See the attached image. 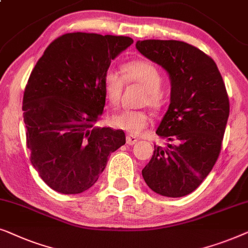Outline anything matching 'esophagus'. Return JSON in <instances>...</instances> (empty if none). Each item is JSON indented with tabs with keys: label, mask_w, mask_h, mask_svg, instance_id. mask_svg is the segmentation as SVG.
<instances>
[{
	"label": "esophagus",
	"mask_w": 248,
	"mask_h": 248,
	"mask_svg": "<svg viewBox=\"0 0 248 248\" xmlns=\"http://www.w3.org/2000/svg\"><path fill=\"white\" fill-rule=\"evenodd\" d=\"M137 141H138V139H137V137H134V135H126V143L127 144H130V145H132V144H134V143H137Z\"/></svg>",
	"instance_id": "34e87169"
}]
</instances>
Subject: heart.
<instances>
[{"mask_svg": "<svg viewBox=\"0 0 248 248\" xmlns=\"http://www.w3.org/2000/svg\"><path fill=\"white\" fill-rule=\"evenodd\" d=\"M125 84H138L143 88L140 103L151 108L160 107L162 103V76L160 70L149 61L137 60L126 62L122 66V76L113 69H107L103 76L105 98L110 107L120 104ZM150 116L147 111L125 109L110 117V124L131 134H140L148 127Z\"/></svg>", "mask_w": 248, "mask_h": 248, "instance_id": "obj_1", "label": "heart"}]
</instances>
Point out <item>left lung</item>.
<instances>
[{"label": "left lung", "mask_w": 248, "mask_h": 248, "mask_svg": "<svg viewBox=\"0 0 248 248\" xmlns=\"http://www.w3.org/2000/svg\"><path fill=\"white\" fill-rule=\"evenodd\" d=\"M137 48L171 80L170 105L155 132L169 143L155 144L142 176L157 194L181 198L199 187L219 157L229 116L228 93L215 61L195 46L147 39L138 42Z\"/></svg>", "instance_id": "left-lung-1"}]
</instances>
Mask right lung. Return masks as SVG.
Returning <instances> with one entry per match:
<instances>
[{"label":"right lung","instance_id":"add662e5","mask_svg":"<svg viewBox=\"0 0 248 248\" xmlns=\"http://www.w3.org/2000/svg\"><path fill=\"white\" fill-rule=\"evenodd\" d=\"M133 44L125 36L69 32L53 40L30 73L23 93L26 144L40 178L62 194L98 181L108 155L125 144L122 130L96 127L103 114V76Z\"/></svg>","mask_w":248,"mask_h":248}]
</instances>
